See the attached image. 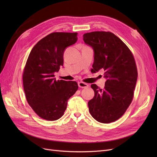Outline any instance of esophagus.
<instances>
[{
	"instance_id": "1",
	"label": "esophagus",
	"mask_w": 157,
	"mask_h": 157,
	"mask_svg": "<svg viewBox=\"0 0 157 157\" xmlns=\"http://www.w3.org/2000/svg\"><path fill=\"white\" fill-rule=\"evenodd\" d=\"M78 84L79 88H86L88 87V84L83 82H79Z\"/></svg>"
}]
</instances>
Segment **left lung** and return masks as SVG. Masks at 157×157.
I'll use <instances>...</instances> for the list:
<instances>
[{
	"mask_svg": "<svg viewBox=\"0 0 157 157\" xmlns=\"http://www.w3.org/2000/svg\"><path fill=\"white\" fill-rule=\"evenodd\" d=\"M86 44L94 51L91 72L104 70L105 87L93 84V99L88 103L89 111L97 121L108 124L124 115L134 98L137 78L134 57L128 47L111 32L94 31L83 35Z\"/></svg>",
	"mask_w": 157,
	"mask_h": 157,
	"instance_id": "8db88e82",
	"label": "left lung"
}]
</instances>
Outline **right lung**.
Returning <instances> with one entry per match:
<instances>
[{
    "label": "right lung",
    "mask_w": 157,
    "mask_h": 157,
    "mask_svg": "<svg viewBox=\"0 0 157 157\" xmlns=\"http://www.w3.org/2000/svg\"><path fill=\"white\" fill-rule=\"evenodd\" d=\"M77 33H52L39 40L28 57L23 72V84L29 105L47 121L63 115L68 99L78 90L75 81L54 78L63 64V52L77 42Z\"/></svg>",
    "instance_id": "1"
}]
</instances>
